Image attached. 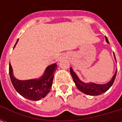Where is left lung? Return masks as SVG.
Listing matches in <instances>:
<instances>
[{"label": "left lung", "mask_w": 122, "mask_h": 122, "mask_svg": "<svg viewBox=\"0 0 122 122\" xmlns=\"http://www.w3.org/2000/svg\"><path fill=\"white\" fill-rule=\"evenodd\" d=\"M105 39H106L107 42L108 44H109V42H108L107 36H105ZM114 56L115 60L116 61L114 54ZM70 72H71V74L72 77V79L74 80L77 88L80 92H82V93H84L86 95L95 96V95H99L101 94H102L103 93L107 92L112 86V85L113 84V83L114 82V80H115L116 73H117V70L116 71V72L114 74L112 79L110 80L108 83L105 84H95V83H93V82H90V83L83 82L78 78V76L73 71V70H72L71 67L70 68Z\"/></svg>", "instance_id": "left-lung-1"}]
</instances>
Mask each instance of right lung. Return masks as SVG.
<instances>
[{"label": "right lung", "mask_w": 122, "mask_h": 122, "mask_svg": "<svg viewBox=\"0 0 122 122\" xmlns=\"http://www.w3.org/2000/svg\"><path fill=\"white\" fill-rule=\"evenodd\" d=\"M15 43L14 47L17 44ZM57 65L52 64L46 69L42 76L37 79L20 80L15 78L13 74L11 65H9V74L13 86L21 96L31 101H38L45 97L50 91L53 82L54 72L57 69Z\"/></svg>", "instance_id": "1"}]
</instances>
